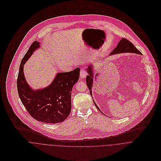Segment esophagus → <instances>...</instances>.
Instances as JSON below:
<instances>
[{"label":"esophagus","instance_id":"esophagus-1","mask_svg":"<svg viewBox=\"0 0 161 161\" xmlns=\"http://www.w3.org/2000/svg\"><path fill=\"white\" fill-rule=\"evenodd\" d=\"M86 75H87V73H86V72L85 71L84 69V68H82V69H81V70H80V78H81V79L85 78L86 76Z\"/></svg>","mask_w":161,"mask_h":161}]
</instances>
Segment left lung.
Segmentation results:
<instances>
[{"instance_id":"8db88e82","label":"left lung","mask_w":161,"mask_h":161,"mask_svg":"<svg viewBox=\"0 0 161 161\" xmlns=\"http://www.w3.org/2000/svg\"><path fill=\"white\" fill-rule=\"evenodd\" d=\"M135 53L138 54H142L141 52L130 42L128 40L122 38L121 40L119 41L118 43L117 47L110 53V55H114L117 54H120V53ZM87 67L86 68L87 72L88 74V75L86 77V84L87 86L89 89L90 94L92 96V87L93 84V79H94V72H93V65L91 63H90L89 65H87ZM93 102L96 107L101 112H102L99 107L97 106V105L96 104V103L94 102ZM103 113V112H102Z\"/></svg>"}]
</instances>
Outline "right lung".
Returning <instances> with one entry per match:
<instances>
[{
	"instance_id": "right-lung-1",
	"label": "right lung",
	"mask_w": 161,
	"mask_h": 161,
	"mask_svg": "<svg viewBox=\"0 0 161 161\" xmlns=\"http://www.w3.org/2000/svg\"><path fill=\"white\" fill-rule=\"evenodd\" d=\"M40 47V42H34L21 60L17 79L18 94L28 112L37 120L51 124L61 122L70 114L71 92L79 79L80 69L58 73L48 86L37 90L32 89L25 79L23 67Z\"/></svg>"
}]
</instances>
